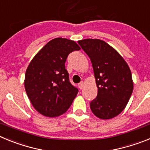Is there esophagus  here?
Here are the masks:
<instances>
[{"label":"esophagus","mask_w":150,"mask_h":150,"mask_svg":"<svg viewBox=\"0 0 150 150\" xmlns=\"http://www.w3.org/2000/svg\"><path fill=\"white\" fill-rule=\"evenodd\" d=\"M78 86H79V88H80V89H83V86H84V83H83V82L79 83V84H78Z\"/></svg>","instance_id":"esophagus-1"}]
</instances>
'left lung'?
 Masks as SVG:
<instances>
[{"mask_svg": "<svg viewBox=\"0 0 150 150\" xmlns=\"http://www.w3.org/2000/svg\"><path fill=\"white\" fill-rule=\"evenodd\" d=\"M90 58L98 87V95L90 103L95 116L110 120L125 108L134 88L132 72L119 52L104 40L78 41Z\"/></svg>", "mask_w": 150, "mask_h": 150, "instance_id": "obj_1", "label": "left lung"}]
</instances>
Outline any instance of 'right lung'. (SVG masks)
Returning <instances> with one entry per match:
<instances>
[{
    "mask_svg": "<svg viewBox=\"0 0 150 150\" xmlns=\"http://www.w3.org/2000/svg\"><path fill=\"white\" fill-rule=\"evenodd\" d=\"M80 47L74 40H50L30 61L25 72V88L34 109L46 117H56L69 109L78 89L69 81L65 62Z\"/></svg>",
    "mask_w": 150,
    "mask_h": 150,
    "instance_id": "add662e5",
    "label": "right lung"
}]
</instances>
